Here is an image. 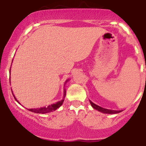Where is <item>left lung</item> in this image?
<instances>
[{
  "label": "left lung",
  "mask_w": 146,
  "mask_h": 146,
  "mask_svg": "<svg viewBox=\"0 0 146 146\" xmlns=\"http://www.w3.org/2000/svg\"><path fill=\"white\" fill-rule=\"evenodd\" d=\"M90 101V100H89ZM90 103H91V106L94 108V109H96V110L99 112H102L103 113H108V114H116V113H121V110H108V109H105V108H103L102 107L99 106L97 104H94L92 102L90 101Z\"/></svg>",
  "instance_id": "obj_1"
}]
</instances>
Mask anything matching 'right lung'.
Returning a JSON list of instances; mask_svg holds the SVG:
<instances>
[{
  "instance_id": "right-lung-1",
  "label": "right lung",
  "mask_w": 146,
  "mask_h": 146,
  "mask_svg": "<svg viewBox=\"0 0 146 146\" xmlns=\"http://www.w3.org/2000/svg\"><path fill=\"white\" fill-rule=\"evenodd\" d=\"M10 70H11V68H10ZM68 80H67L66 81L64 86H65L66 83ZM11 92H12V91H11ZM66 90L64 89V97H63V99L60 100V101H58L57 103H55V104H51V105H49V106L47 107H43V108H32V109H28V110H30V111L33 112V113H40V114H44V113H50V112L55 111V110H57L58 108H60V107L62 105V104H63V102H64V99H65V96H66ZM12 94H13V92H12ZM13 96H14V94H13ZM14 97H15V100H16L19 104H20V102L17 100V99L15 98V96H14Z\"/></svg>"
}]
</instances>
